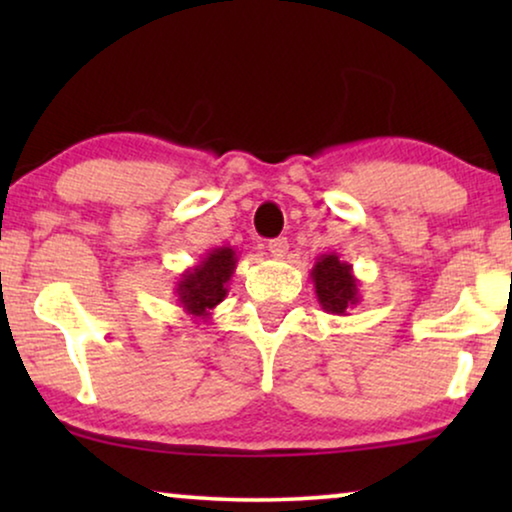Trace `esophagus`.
<instances>
[{
    "mask_svg": "<svg viewBox=\"0 0 512 512\" xmlns=\"http://www.w3.org/2000/svg\"><path fill=\"white\" fill-rule=\"evenodd\" d=\"M268 251L277 258L286 256V251H289V240H286V237H275V240L268 242Z\"/></svg>",
    "mask_w": 512,
    "mask_h": 512,
    "instance_id": "esophagus-1",
    "label": "esophagus"
}]
</instances>
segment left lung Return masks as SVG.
<instances>
[{
    "instance_id": "obj_1",
    "label": "left lung",
    "mask_w": 512,
    "mask_h": 512,
    "mask_svg": "<svg viewBox=\"0 0 512 512\" xmlns=\"http://www.w3.org/2000/svg\"><path fill=\"white\" fill-rule=\"evenodd\" d=\"M310 277L324 312L347 317V312L361 303L359 279H356L352 265L342 261L335 251H328V254L317 258Z\"/></svg>"
}]
</instances>
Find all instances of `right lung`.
I'll use <instances>...</instances> for the list:
<instances>
[{
	"label": "right lung",
	"instance_id": "right-lung-1",
	"mask_svg": "<svg viewBox=\"0 0 512 512\" xmlns=\"http://www.w3.org/2000/svg\"><path fill=\"white\" fill-rule=\"evenodd\" d=\"M237 268L233 247H214L200 258L198 265L181 272L174 286L179 307L191 314L193 321H209L212 310L228 296V282Z\"/></svg>",
	"mask_w": 512,
	"mask_h": 512
}]
</instances>
